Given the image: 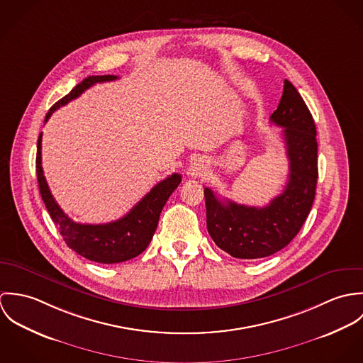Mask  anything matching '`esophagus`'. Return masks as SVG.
<instances>
[{
  "mask_svg": "<svg viewBox=\"0 0 363 363\" xmlns=\"http://www.w3.org/2000/svg\"><path fill=\"white\" fill-rule=\"evenodd\" d=\"M207 159L204 157H197L191 162V164L189 166V170H187V174L191 176L193 179H199L201 176H204V173L207 172Z\"/></svg>",
  "mask_w": 363,
  "mask_h": 363,
  "instance_id": "obj_1",
  "label": "esophagus"
}]
</instances>
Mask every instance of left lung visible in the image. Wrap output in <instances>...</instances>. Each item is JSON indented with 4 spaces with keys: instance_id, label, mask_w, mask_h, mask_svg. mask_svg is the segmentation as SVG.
<instances>
[{
    "instance_id": "left-lung-1",
    "label": "left lung",
    "mask_w": 363,
    "mask_h": 363,
    "mask_svg": "<svg viewBox=\"0 0 363 363\" xmlns=\"http://www.w3.org/2000/svg\"><path fill=\"white\" fill-rule=\"evenodd\" d=\"M269 121L284 127L289 160L284 191L259 208L222 201L211 189H204L208 233L219 249L236 259H262L289 245L305 223L315 196V125L305 101L288 79Z\"/></svg>"
}]
</instances>
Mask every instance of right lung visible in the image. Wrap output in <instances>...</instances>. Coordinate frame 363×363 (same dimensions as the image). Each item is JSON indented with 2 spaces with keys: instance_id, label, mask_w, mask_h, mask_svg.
Returning <instances> with one entry per match:
<instances>
[{
  "instance_id": "obj_1",
  "label": "right lung",
  "mask_w": 363,
  "mask_h": 363,
  "mask_svg": "<svg viewBox=\"0 0 363 363\" xmlns=\"http://www.w3.org/2000/svg\"><path fill=\"white\" fill-rule=\"evenodd\" d=\"M118 77L116 75H92L85 78L68 95L52 104L49 113L46 114L45 123L58 107L71 102L72 99H77L92 85L114 81ZM36 174L43 203L52 216V222L58 226L60 235L62 236L67 246L79 256L102 264H116L134 259L148 247L154 238L163 206L182 182V176L179 173H173L164 180L159 182L123 218L108 223L86 225L77 223L69 219L52 199V191L48 186L42 167V134L38 140Z\"/></svg>"
}]
</instances>
